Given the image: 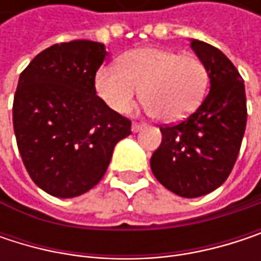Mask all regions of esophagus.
<instances>
[{
    "instance_id": "34e87169",
    "label": "esophagus",
    "mask_w": 261,
    "mask_h": 261,
    "mask_svg": "<svg viewBox=\"0 0 261 261\" xmlns=\"http://www.w3.org/2000/svg\"><path fill=\"white\" fill-rule=\"evenodd\" d=\"M143 127H145V124H143V122H134V124H133V127H131V130L134 131V133H137V131L142 130Z\"/></svg>"
}]
</instances>
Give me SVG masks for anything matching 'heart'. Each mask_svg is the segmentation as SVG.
I'll use <instances>...</instances> for the list:
<instances>
[{
    "mask_svg": "<svg viewBox=\"0 0 261 261\" xmlns=\"http://www.w3.org/2000/svg\"><path fill=\"white\" fill-rule=\"evenodd\" d=\"M208 81V69L198 56L146 46L127 53L119 68H101L95 75V89L112 110L122 113L130 109L140 87L146 110L172 122L199 107Z\"/></svg>",
    "mask_w": 261,
    "mask_h": 261,
    "instance_id": "heart-1",
    "label": "heart"
}]
</instances>
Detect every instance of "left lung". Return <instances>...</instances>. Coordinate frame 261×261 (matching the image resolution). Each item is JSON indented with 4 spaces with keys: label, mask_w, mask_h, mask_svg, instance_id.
Masks as SVG:
<instances>
[{
    "label": "left lung",
    "mask_w": 261,
    "mask_h": 261,
    "mask_svg": "<svg viewBox=\"0 0 261 261\" xmlns=\"http://www.w3.org/2000/svg\"><path fill=\"white\" fill-rule=\"evenodd\" d=\"M190 46L208 69L210 92L189 118L160 125L162 143L151 157L154 177L182 198L207 195L228 178L248 116L243 79L230 59L196 39Z\"/></svg>",
    "instance_id": "obj_1"
}]
</instances>
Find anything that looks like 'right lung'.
Returning <instances> with one entry per match:
<instances>
[{"mask_svg": "<svg viewBox=\"0 0 261 261\" xmlns=\"http://www.w3.org/2000/svg\"><path fill=\"white\" fill-rule=\"evenodd\" d=\"M107 51L71 40L39 53L21 72L13 128L28 175L57 198L86 193L104 177L115 145L131 121L112 110L95 89Z\"/></svg>", "mask_w": 261, "mask_h": 261, "instance_id": "add662e5", "label": "right lung"}]
</instances>
